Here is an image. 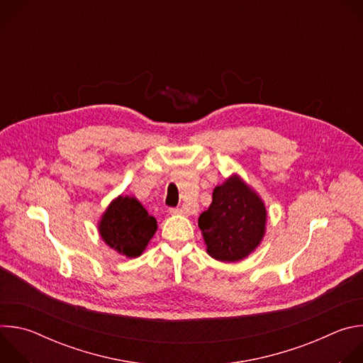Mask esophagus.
Listing matches in <instances>:
<instances>
[{"mask_svg": "<svg viewBox=\"0 0 363 363\" xmlns=\"http://www.w3.org/2000/svg\"><path fill=\"white\" fill-rule=\"evenodd\" d=\"M184 211L181 210V208H169V214H172V216H179V214H182Z\"/></svg>", "mask_w": 363, "mask_h": 363, "instance_id": "1", "label": "esophagus"}]
</instances>
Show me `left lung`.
<instances>
[{
    "label": "left lung",
    "mask_w": 363,
    "mask_h": 363,
    "mask_svg": "<svg viewBox=\"0 0 363 363\" xmlns=\"http://www.w3.org/2000/svg\"><path fill=\"white\" fill-rule=\"evenodd\" d=\"M206 252L223 263L241 262L266 235L264 201L238 174L213 191V202L198 218Z\"/></svg>",
    "instance_id": "obj_1"
}]
</instances>
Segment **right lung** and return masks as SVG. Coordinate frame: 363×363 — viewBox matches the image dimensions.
I'll list each match as a JSON object with an SVG mask.
<instances>
[{
	"label": "right lung",
	"instance_id": "right-lung-1",
	"mask_svg": "<svg viewBox=\"0 0 363 363\" xmlns=\"http://www.w3.org/2000/svg\"><path fill=\"white\" fill-rule=\"evenodd\" d=\"M97 230L111 248L121 255L135 258L145 251L157 233L158 224L138 198L119 195L101 214Z\"/></svg>",
	"mask_w": 363,
	"mask_h": 363
}]
</instances>
